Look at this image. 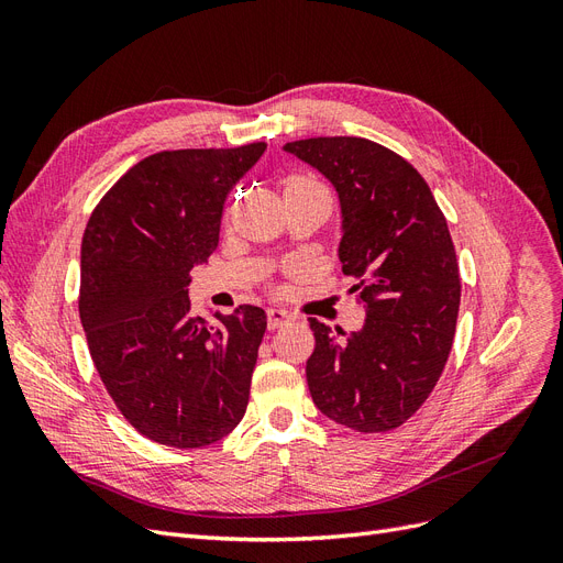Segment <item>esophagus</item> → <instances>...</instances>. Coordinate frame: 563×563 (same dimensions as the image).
<instances>
[{
	"mask_svg": "<svg viewBox=\"0 0 563 563\" xmlns=\"http://www.w3.org/2000/svg\"><path fill=\"white\" fill-rule=\"evenodd\" d=\"M294 317L288 314L286 310H282V308H272V310H267V327L275 331V329H279V327H284V323H288L291 321Z\"/></svg>",
	"mask_w": 563,
	"mask_h": 563,
	"instance_id": "1",
	"label": "esophagus"
}]
</instances>
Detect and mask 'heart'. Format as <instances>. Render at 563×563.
<instances>
[{
	"instance_id": "1",
	"label": "heart",
	"mask_w": 563,
	"mask_h": 563,
	"mask_svg": "<svg viewBox=\"0 0 563 563\" xmlns=\"http://www.w3.org/2000/svg\"><path fill=\"white\" fill-rule=\"evenodd\" d=\"M310 187H319V185L308 180V178H300V176H294V178L286 180V192H291V190H310Z\"/></svg>"
}]
</instances>
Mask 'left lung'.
Instances as JSON below:
<instances>
[{"mask_svg": "<svg viewBox=\"0 0 563 563\" xmlns=\"http://www.w3.org/2000/svg\"><path fill=\"white\" fill-rule=\"evenodd\" d=\"M340 199L338 258L364 305L360 331L310 317L305 366L319 411L356 432H389L430 397L453 345L460 275L430 185L397 152L352 135L286 143Z\"/></svg>", "mask_w": 563, "mask_h": 563, "instance_id": "obj_1", "label": "left lung"}]
</instances>
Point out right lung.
Segmentation results:
<instances>
[{
    "mask_svg": "<svg viewBox=\"0 0 563 563\" xmlns=\"http://www.w3.org/2000/svg\"><path fill=\"white\" fill-rule=\"evenodd\" d=\"M265 147L150 155L84 230L79 317L91 360L122 416L157 444H216L246 413L267 314L240 305L209 327L190 312L187 286L218 246L228 192Z\"/></svg>",
    "mask_w": 563,
    "mask_h": 563,
    "instance_id": "obj_1",
    "label": "right lung"
}]
</instances>
